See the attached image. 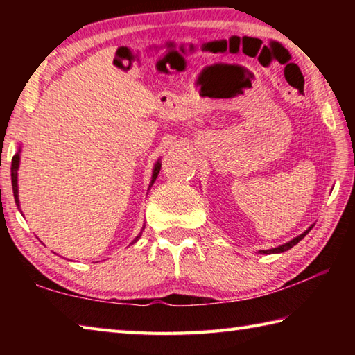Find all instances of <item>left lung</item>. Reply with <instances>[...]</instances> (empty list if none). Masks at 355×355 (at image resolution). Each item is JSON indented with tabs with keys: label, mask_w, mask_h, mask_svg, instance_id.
<instances>
[{
	"label": "left lung",
	"mask_w": 355,
	"mask_h": 355,
	"mask_svg": "<svg viewBox=\"0 0 355 355\" xmlns=\"http://www.w3.org/2000/svg\"><path fill=\"white\" fill-rule=\"evenodd\" d=\"M311 228H313V225H310L304 233H300L299 236L290 239V241H288V243L280 244V245H277V248H272V249H268V250H258V254H260V255H271V254H282V252L290 250L293 245H296L300 241V239H302L305 235H307V233L311 230Z\"/></svg>",
	"instance_id": "1"
}]
</instances>
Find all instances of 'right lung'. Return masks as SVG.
Returning <instances> with one entry per match:
<instances>
[{
  "mask_svg": "<svg viewBox=\"0 0 355 355\" xmlns=\"http://www.w3.org/2000/svg\"><path fill=\"white\" fill-rule=\"evenodd\" d=\"M20 153H21V146L19 147V150H17V153L14 155V158H12V167H10L12 189H14V199H15V203H17V207H19V208H20V200H19V167H20ZM159 169H161V159L156 161L155 166H153V171H152V180H150L148 189L152 188V186H153L155 180H156V177H158V173H159ZM144 227H146V225H144ZM144 227H142V230H144ZM142 230H141L139 235H137V236L133 239V243H131V244H135V243L137 241V239L141 238V235H142Z\"/></svg>",
  "mask_w": 355,
  "mask_h": 355,
  "instance_id": "add662e5",
  "label": "right lung"
}]
</instances>
